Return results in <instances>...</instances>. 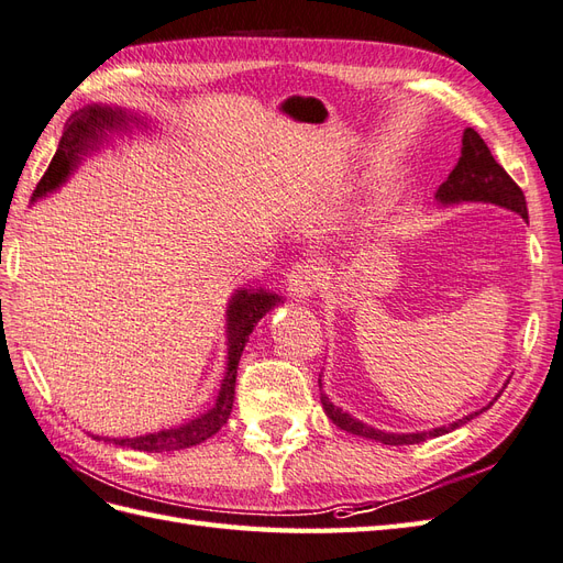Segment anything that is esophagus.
<instances>
[{
  "label": "esophagus",
  "instance_id": "obj_1",
  "mask_svg": "<svg viewBox=\"0 0 563 563\" xmlns=\"http://www.w3.org/2000/svg\"><path fill=\"white\" fill-rule=\"evenodd\" d=\"M320 287V268L313 262H297L287 276V290L297 299H309Z\"/></svg>",
  "mask_w": 563,
  "mask_h": 563
}]
</instances>
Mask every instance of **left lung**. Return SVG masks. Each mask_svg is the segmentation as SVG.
<instances>
[{
    "label": "left lung",
    "mask_w": 563,
    "mask_h": 563,
    "mask_svg": "<svg viewBox=\"0 0 563 563\" xmlns=\"http://www.w3.org/2000/svg\"><path fill=\"white\" fill-rule=\"evenodd\" d=\"M437 200L443 205H453V202H493L500 205L505 210H511L521 214V219L528 221V207H526V198L523 190L514 184L511 176L503 169V165L495 163V157L490 153V148L486 146V141L481 139L472 126H467L462 134V155L457 159L455 169L448 174V179L441 184ZM318 387H323L318 379ZM500 396V394H497ZM495 400V398H493ZM320 404H323L325 415L330 420L344 429L356 433V437H365V439H375L384 445H412L420 443L433 437H443V433L453 431L462 424H467L470 420H474L472 412L462 420L448 424V427H439L431 431H417V433H389V431H379L363 424L361 420H353L349 412H344L342 408H336L334 404H330V398L325 394H320ZM486 410V408H484Z\"/></svg>",
    "instance_id": "left-lung-1"
}]
</instances>
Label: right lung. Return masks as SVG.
I'll return each instance as SVG.
<instances>
[{
    "label": "right lung",
    "instance_id": "add662e5",
    "mask_svg": "<svg viewBox=\"0 0 563 563\" xmlns=\"http://www.w3.org/2000/svg\"><path fill=\"white\" fill-rule=\"evenodd\" d=\"M130 120H136L132 115H126L120 108H108V106H87L82 110H77L75 115L68 120L66 132L60 136L58 151L52 159L49 169L44 172L40 179L35 192H32V200H37L46 192L56 190L60 184H66L73 169L77 167L79 157H82L89 148H93V143L103 136L106 130H124ZM280 303V297L273 292L264 290H238L231 297L229 311H227V332H229V367H227V377L221 382V389L217 396V404L212 410H207L205 415L196 417L181 427L165 429L157 433H146V437H136V439H106L112 441L115 445L132 448V451H143V453H165V451H184V448L198 445L207 441L210 437L229 422L231 410H233V398H235V375H238V363L240 356H243V349L250 340V334L254 325L260 320ZM99 439V437H96Z\"/></svg>",
    "mask_w": 563,
    "mask_h": 563
}]
</instances>
